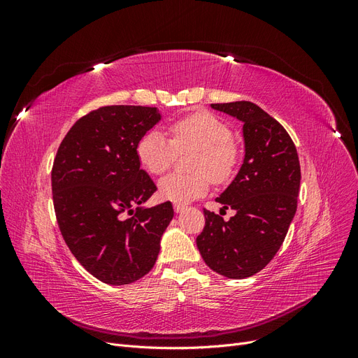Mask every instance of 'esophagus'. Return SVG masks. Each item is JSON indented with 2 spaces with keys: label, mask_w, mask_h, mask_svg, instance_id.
Here are the masks:
<instances>
[{
  "label": "esophagus",
  "mask_w": 358,
  "mask_h": 358,
  "mask_svg": "<svg viewBox=\"0 0 358 358\" xmlns=\"http://www.w3.org/2000/svg\"><path fill=\"white\" fill-rule=\"evenodd\" d=\"M173 209H175L176 213H182L183 210L187 209V206L182 204V203H175V204H173Z\"/></svg>",
  "instance_id": "esophagus-1"
}]
</instances>
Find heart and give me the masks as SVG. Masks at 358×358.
Here are the masks:
<instances>
[{
    "mask_svg": "<svg viewBox=\"0 0 358 358\" xmlns=\"http://www.w3.org/2000/svg\"><path fill=\"white\" fill-rule=\"evenodd\" d=\"M169 134L149 129L138 140V162L150 175L159 176L175 162L178 154L194 150L191 175H169L159 182L162 199L188 203L201 197L216 183L229 180L239 161V149L233 142V129L221 117L208 112L192 113L169 125Z\"/></svg>",
    "mask_w": 358,
    "mask_h": 358,
    "instance_id": "heart-1",
    "label": "heart"
}]
</instances>
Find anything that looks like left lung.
<instances>
[{"label": "left lung", "instance_id": "obj_1", "mask_svg": "<svg viewBox=\"0 0 358 358\" xmlns=\"http://www.w3.org/2000/svg\"><path fill=\"white\" fill-rule=\"evenodd\" d=\"M243 122L245 159L216 201L234 209L229 221L204 209L197 248L213 272L230 279L263 270L282 245L297 210L300 162L285 128L251 101L216 103Z\"/></svg>", "mask_w": 358, "mask_h": 358}]
</instances>
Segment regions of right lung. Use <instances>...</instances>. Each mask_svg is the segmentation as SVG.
<instances>
[{
  "mask_svg": "<svg viewBox=\"0 0 358 358\" xmlns=\"http://www.w3.org/2000/svg\"><path fill=\"white\" fill-rule=\"evenodd\" d=\"M159 119L157 107H100L70 128L53 161L61 234L76 259L104 284H131L149 273L173 220L170 201L140 206L157 187L140 169L136 148Z\"/></svg>",
  "mask_w": 358,
  "mask_h": 358,
  "instance_id": "1",
  "label": "right lung"
}]
</instances>
